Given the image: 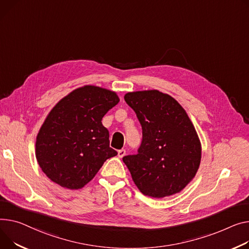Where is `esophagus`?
<instances>
[{"label":"esophagus","instance_id":"1","mask_svg":"<svg viewBox=\"0 0 249 249\" xmlns=\"http://www.w3.org/2000/svg\"><path fill=\"white\" fill-rule=\"evenodd\" d=\"M125 154H126V151L124 150V149H121V150H119V151H118V157H119V158L124 157V156H125Z\"/></svg>","mask_w":249,"mask_h":249}]
</instances>
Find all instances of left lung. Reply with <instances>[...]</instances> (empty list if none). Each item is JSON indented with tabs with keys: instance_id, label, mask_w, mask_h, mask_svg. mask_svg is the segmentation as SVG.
Segmentation results:
<instances>
[{
	"instance_id": "8db88e82",
	"label": "left lung",
	"mask_w": 249,
	"mask_h": 249,
	"mask_svg": "<svg viewBox=\"0 0 249 249\" xmlns=\"http://www.w3.org/2000/svg\"><path fill=\"white\" fill-rule=\"evenodd\" d=\"M124 99L135 111L143 135L138 154L123 157L132 180L153 198L181 192L201 161V143L186 111L158 90L128 92Z\"/></svg>"
}]
</instances>
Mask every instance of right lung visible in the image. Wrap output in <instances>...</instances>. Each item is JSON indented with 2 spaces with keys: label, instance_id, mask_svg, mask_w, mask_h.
<instances>
[{
  "label": "right lung",
  "instance_id": "1",
  "mask_svg": "<svg viewBox=\"0 0 249 249\" xmlns=\"http://www.w3.org/2000/svg\"><path fill=\"white\" fill-rule=\"evenodd\" d=\"M120 99L117 93L94 85L70 92L49 112L36 138V158L46 176L61 187H84L117 155L109 146L104 115Z\"/></svg>",
  "mask_w": 249,
  "mask_h": 249
}]
</instances>
